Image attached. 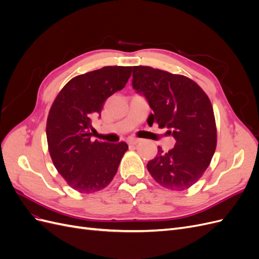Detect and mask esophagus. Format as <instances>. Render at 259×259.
Masks as SVG:
<instances>
[{
  "mask_svg": "<svg viewBox=\"0 0 259 259\" xmlns=\"http://www.w3.org/2000/svg\"><path fill=\"white\" fill-rule=\"evenodd\" d=\"M127 142H128L130 145H136V144L139 143V139L138 138H134V137H131V138H128Z\"/></svg>",
  "mask_w": 259,
  "mask_h": 259,
  "instance_id": "obj_1",
  "label": "esophagus"
}]
</instances>
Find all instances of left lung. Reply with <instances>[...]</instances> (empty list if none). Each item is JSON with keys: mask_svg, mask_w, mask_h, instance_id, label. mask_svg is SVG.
I'll use <instances>...</instances> for the list:
<instances>
[{"mask_svg": "<svg viewBox=\"0 0 259 259\" xmlns=\"http://www.w3.org/2000/svg\"><path fill=\"white\" fill-rule=\"evenodd\" d=\"M132 85L152 109L148 123L166 126L176 140L167 152L158 147L147 164L149 173L169 190L188 189L204 174L216 149L215 116L207 95L189 77L146 66L133 67Z\"/></svg>", "mask_w": 259, "mask_h": 259, "instance_id": "8db88e82", "label": "left lung"}]
</instances>
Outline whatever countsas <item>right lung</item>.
<instances>
[{
    "mask_svg": "<svg viewBox=\"0 0 259 259\" xmlns=\"http://www.w3.org/2000/svg\"><path fill=\"white\" fill-rule=\"evenodd\" d=\"M132 67L109 66L70 80L54 100L46 123L49 151L58 173L74 190L94 193L111 183L126 143L92 142V120L108 97L121 91Z\"/></svg>",
    "mask_w": 259,
    "mask_h": 259,
    "instance_id": "right-lung-1",
    "label": "right lung"
}]
</instances>
